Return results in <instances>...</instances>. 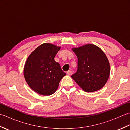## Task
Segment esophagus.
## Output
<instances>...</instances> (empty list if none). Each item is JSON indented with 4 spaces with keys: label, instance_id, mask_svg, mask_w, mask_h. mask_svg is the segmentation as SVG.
<instances>
[{
    "label": "esophagus",
    "instance_id": "34e87169",
    "mask_svg": "<svg viewBox=\"0 0 130 130\" xmlns=\"http://www.w3.org/2000/svg\"><path fill=\"white\" fill-rule=\"evenodd\" d=\"M72 74H73V72L71 71H68L67 72V74L69 76L71 75H72Z\"/></svg>",
    "mask_w": 130,
    "mask_h": 130
}]
</instances>
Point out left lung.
Returning a JSON list of instances; mask_svg holds the SVG:
<instances>
[{"instance_id": "1", "label": "left lung", "mask_w": 130, "mask_h": 130, "mask_svg": "<svg viewBox=\"0 0 130 130\" xmlns=\"http://www.w3.org/2000/svg\"><path fill=\"white\" fill-rule=\"evenodd\" d=\"M78 57V70L71 75L86 92L97 91L104 87L110 75V65L106 54L93 44L73 48Z\"/></svg>"}]
</instances>
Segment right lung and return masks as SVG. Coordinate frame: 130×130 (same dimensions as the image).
I'll list each match as a JSON object with an SVG mask.
<instances>
[{
    "mask_svg": "<svg viewBox=\"0 0 130 130\" xmlns=\"http://www.w3.org/2000/svg\"><path fill=\"white\" fill-rule=\"evenodd\" d=\"M61 48L53 44L45 43L29 55L24 65L23 75L29 87L39 94L50 95L59 87L66 74L54 60Z\"/></svg>",
    "mask_w": 130,
    "mask_h": 130,
    "instance_id": "add662e5",
    "label": "right lung"
}]
</instances>
